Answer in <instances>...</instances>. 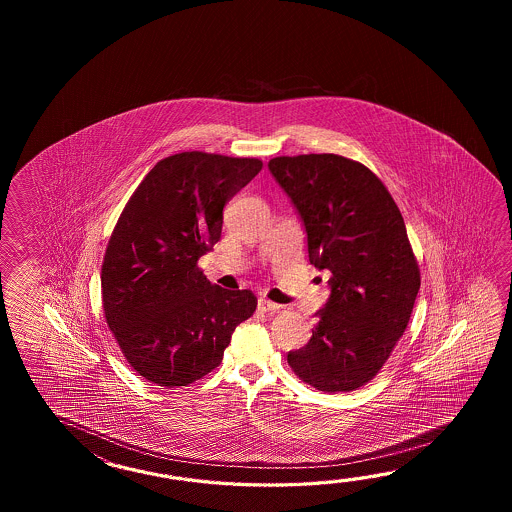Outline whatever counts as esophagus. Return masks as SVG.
<instances>
[{"mask_svg":"<svg viewBox=\"0 0 512 512\" xmlns=\"http://www.w3.org/2000/svg\"><path fill=\"white\" fill-rule=\"evenodd\" d=\"M258 309H260L261 313H276V311H280V305L274 304L271 300L260 298V302H258Z\"/></svg>","mask_w":512,"mask_h":512,"instance_id":"obj_1","label":"esophagus"}]
</instances>
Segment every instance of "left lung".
I'll return each instance as SVG.
<instances>
[{
    "label": "left lung",
    "mask_w": 512,
    "mask_h": 512,
    "mask_svg": "<svg viewBox=\"0 0 512 512\" xmlns=\"http://www.w3.org/2000/svg\"><path fill=\"white\" fill-rule=\"evenodd\" d=\"M269 170L304 221L309 261L331 272L313 337L287 362L318 392H353L390 359L421 287L401 210L368 166L342 155H282Z\"/></svg>",
    "instance_id": "1"
}]
</instances>
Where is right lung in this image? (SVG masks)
<instances>
[{"label":"right lung","mask_w":512,"mask_h":512,"mask_svg":"<svg viewBox=\"0 0 512 512\" xmlns=\"http://www.w3.org/2000/svg\"><path fill=\"white\" fill-rule=\"evenodd\" d=\"M260 159L183 152L135 188L106 247L100 282L108 327L146 381L179 388L216 370L258 300L207 280L197 261L221 238L223 207Z\"/></svg>","instance_id":"add662e5"}]
</instances>
